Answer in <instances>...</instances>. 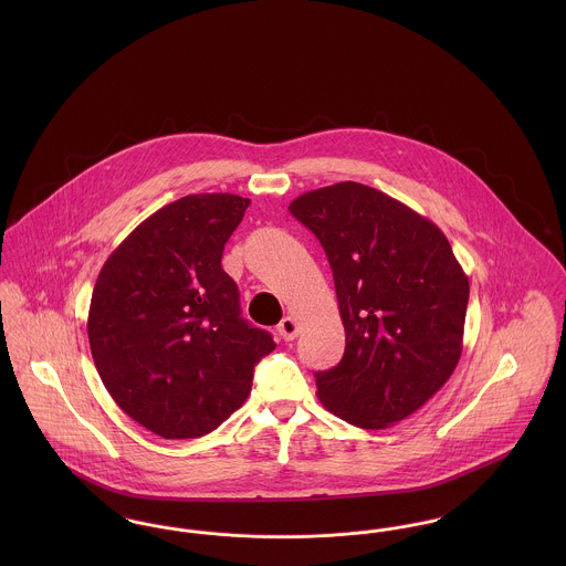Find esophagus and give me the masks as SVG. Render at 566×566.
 I'll return each mask as SVG.
<instances>
[{
    "label": "esophagus",
    "instance_id": "obj_1",
    "mask_svg": "<svg viewBox=\"0 0 566 566\" xmlns=\"http://www.w3.org/2000/svg\"><path fill=\"white\" fill-rule=\"evenodd\" d=\"M277 331H280V335H282V339H286V342H293L296 335H298V323H296L293 316H286L280 326H277Z\"/></svg>",
    "mask_w": 566,
    "mask_h": 566
}]
</instances>
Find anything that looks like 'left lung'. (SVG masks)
Instances as JSON below:
<instances>
[{
    "instance_id": "left-lung-1",
    "label": "left lung",
    "mask_w": 566,
    "mask_h": 566,
    "mask_svg": "<svg viewBox=\"0 0 566 566\" xmlns=\"http://www.w3.org/2000/svg\"><path fill=\"white\" fill-rule=\"evenodd\" d=\"M323 243L346 350L316 374L318 399L358 429L411 416L462 352L469 280L443 231L381 190L339 182L289 206Z\"/></svg>"
}]
</instances>
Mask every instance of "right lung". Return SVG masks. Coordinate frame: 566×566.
Masks as SVG:
<instances>
[{"label":"right lung","mask_w":566,"mask_h":566,"mask_svg":"<svg viewBox=\"0 0 566 566\" xmlns=\"http://www.w3.org/2000/svg\"><path fill=\"white\" fill-rule=\"evenodd\" d=\"M250 199L187 195L137 224L95 282L91 354L109 397L163 439L218 429L275 344L242 318L220 261Z\"/></svg>","instance_id":"1"}]
</instances>
